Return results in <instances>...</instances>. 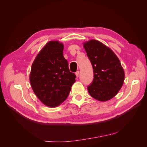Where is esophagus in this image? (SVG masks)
<instances>
[{
	"label": "esophagus",
	"instance_id": "esophagus-1",
	"mask_svg": "<svg viewBox=\"0 0 147 147\" xmlns=\"http://www.w3.org/2000/svg\"><path fill=\"white\" fill-rule=\"evenodd\" d=\"M75 74H76V77H78V76H79V71H76V73H75Z\"/></svg>",
	"mask_w": 147,
	"mask_h": 147
}]
</instances>
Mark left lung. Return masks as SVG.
Wrapping results in <instances>:
<instances>
[{
  "label": "left lung",
  "instance_id": "left-lung-1",
  "mask_svg": "<svg viewBox=\"0 0 147 147\" xmlns=\"http://www.w3.org/2000/svg\"><path fill=\"white\" fill-rule=\"evenodd\" d=\"M93 66L94 78L88 90L92 97L106 101L114 97L123 86L124 72L117 56L101 42L92 39L84 43Z\"/></svg>",
  "mask_w": 147,
  "mask_h": 147
}]
</instances>
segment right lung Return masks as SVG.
<instances>
[{
  "label": "right lung",
  "mask_w": 147,
  "mask_h": 147,
  "mask_svg": "<svg viewBox=\"0 0 147 147\" xmlns=\"http://www.w3.org/2000/svg\"><path fill=\"white\" fill-rule=\"evenodd\" d=\"M63 45L57 41L47 43L32 63L30 82L42 103L56 107L67 98L76 75L69 71L63 55Z\"/></svg>",
  "instance_id": "right-lung-1"
}]
</instances>
